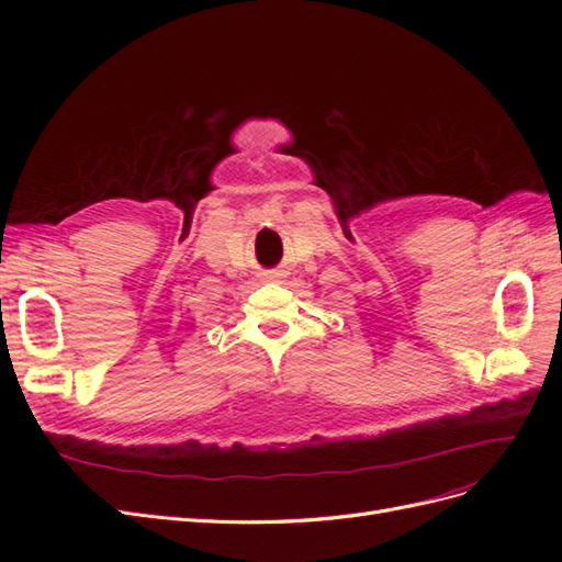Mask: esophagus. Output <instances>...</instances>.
<instances>
[{
	"label": "esophagus",
	"instance_id": "1",
	"mask_svg": "<svg viewBox=\"0 0 562 562\" xmlns=\"http://www.w3.org/2000/svg\"><path fill=\"white\" fill-rule=\"evenodd\" d=\"M285 274L281 269H267V271H262V281H281Z\"/></svg>",
	"mask_w": 562,
	"mask_h": 562
}]
</instances>
